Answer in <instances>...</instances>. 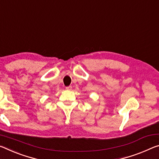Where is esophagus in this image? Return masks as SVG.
<instances>
[{
	"label": "esophagus",
	"mask_w": 159,
	"mask_h": 159,
	"mask_svg": "<svg viewBox=\"0 0 159 159\" xmlns=\"http://www.w3.org/2000/svg\"><path fill=\"white\" fill-rule=\"evenodd\" d=\"M66 89H67V90H72V86H70V85H69V86H67Z\"/></svg>",
	"instance_id": "esophagus-1"
}]
</instances>
